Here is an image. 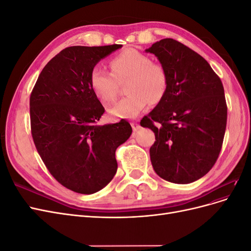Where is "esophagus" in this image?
<instances>
[{"mask_svg": "<svg viewBox=\"0 0 251 251\" xmlns=\"http://www.w3.org/2000/svg\"><path fill=\"white\" fill-rule=\"evenodd\" d=\"M131 126H132V128H133L134 132H137L140 128V125L137 123V121H132Z\"/></svg>", "mask_w": 251, "mask_h": 251, "instance_id": "34e87169", "label": "esophagus"}]
</instances>
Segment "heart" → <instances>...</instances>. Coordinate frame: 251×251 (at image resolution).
I'll list each match as a JSON object with an SVG mask.
<instances>
[{"label": "heart", "mask_w": 251, "mask_h": 251, "mask_svg": "<svg viewBox=\"0 0 251 251\" xmlns=\"http://www.w3.org/2000/svg\"><path fill=\"white\" fill-rule=\"evenodd\" d=\"M112 73L95 66L90 73V87L103 104L112 102L118 92V82L126 81L127 94L109 109L111 115L120 118H134L148 107L157 104L166 95L169 74L165 68L144 53L127 48L110 60Z\"/></svg>", "instance_id": "heart-1"}]
</instances>
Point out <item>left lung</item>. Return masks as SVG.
<instances>
[{"label": "left lung", "instance_id": "1", "mask_svg": "<svg viewBox=\"0 0 251 251\" xmlns=\"http://www.w3.org/2000/svg\"><path fill=\"white\" fill-rule=\"evenodd\" d=\"M146 52L169 74L166 95L140 123L155 133L151 165L166 181L192 183L211 170L222 148L227 121L222 81L200 54L173 39Z\"/></svg>", "mask_w": 251, "mask_h": 251}]
</instances>
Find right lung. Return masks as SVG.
Segmentation results:
<instances>
[{
    "label": "right lung",
    "mask_w": 251,
    "mask_h": 251,
    "mask_svg": "<svg viewBox=\"0 0 251 251\" xmlns=\"http://www.w3.org/2000/svg\"><path fill=\"white\" fill-rule=\"evenodd\" d=\"M123 47L73 46L44 67L30 95L31 134L43 162L60 184L91 195L115 176L116 149L132 134L126 120L97 125L104 108L90 87L100 59Z\"/></svg>",
    "instance_id": "obj_1"
}]
</instances>
